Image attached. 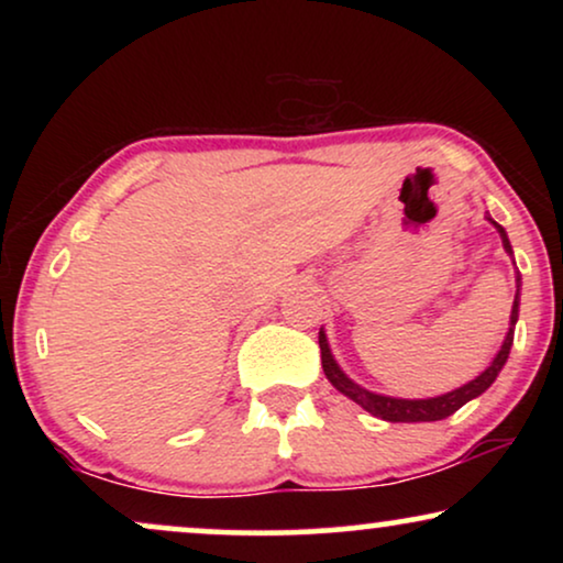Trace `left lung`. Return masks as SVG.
Returning <instances> with one entry per match:
<instances>
[{
	"label": "left lung",
	"mask_w": 563,
	"mask_h": 563,
	"mask_svg": "<svg viewBox=\"0 0 563 563\" xmlns=\"http://www.w3.org/2000/svg\"><path fill=\"white\" fill-rule=\"evenodd\" d=\"M495 228L499 230V235H503V243H505L507 253H512L510 241H507L505 228L497 225V222H495ZM518 287H520V276H518ZM515 322H518V295H515V302H512L510 333H507L503 349H499L495 361H492V366H487V372H482L474 382L464 384V387H461V389H453V391H449V395H441V397H433V399H395V397H382V395H374V391L361 389L358 384H353L349 376H345L341 368H338L333 353H330V349H328L325 333H322V330H320L318 341H320L322 372H325L330 384H333L338 391H343L345 397L353 399V402L364 407L366 412L376 415V418L389 420V422H433V420H443V418H449V415L456 412L459 407H464L468 399L479 397L484 389L492 387V382L497 379L499 368L505 366L507 356H510Z\"/></svg>",
	"instance_id": "obj_1"
}]
</instances>
